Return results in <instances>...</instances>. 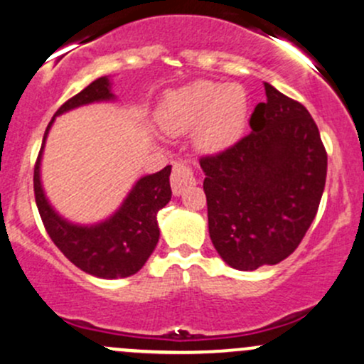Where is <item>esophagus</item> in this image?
<instances>
[{
    "label": "esophagus",
    "instance_id": "esophagus-1",
    "mask_svg": "<svg viewBox=\"0 0 364 364\" xmlns=\"http://www.w3.org/2000/svg\"><path fill=\"white\" fill-rule=\"evenodd\" d=\"M195 183H197V179H195L193 171L186 164H174L171 174V186L176 197H179L190 186H195Z\"/></svg>",
    "mask_w": 364,
    "mask_h": 364
}]
</instances>
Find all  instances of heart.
I'll return each mask as SVG.
<instances>
[{"mask_svg": "<svg viewBox=\"0 0 364 364\" xmlns=\"http://www.w3.org/2000/svg\"><path fill=\"white\" fill-rule=\"evenodd\" d=\"M246 120V90L233 83H192L169 92L156 109L164 131L174 136L195 131V148L205 155L232 148L242 136Z\"/></svg>", "mask_w": 364, "mask_h": 364, "instance_id": "obj_1", "label": "heart"}]
</instances>
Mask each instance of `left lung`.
<instances>
[{
    "label": "left lung",
    "mask_w": 364,
    "mask_h": 364,
    "mask_svg": "<svg viewBox=\"0 0 364 364\" xmlns=\"http://www.w3.org/2000/svg\"><path fill=\"white\" fill-rule=\"evenodd\" d=\"M263 85L267 101L251 114V134L200 159L209 235L223 262L246 272L296 250L326 183V150L311 113Z\"/></svg>",
    "instance_id": "obj_1"
}]
</instances>
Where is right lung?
Listing matches in <instances>:
<instances>
[{
  "instance_id": "right-lung-1",
  "label": "right lung",
  "mask_w": 364,
  "mask_h": 364,
  "mask_svg": "<svg viewBox=\"0 0 364 364\" xmlns=\"http://www.w3.org/2000/svg\"><path fill=\"white\" fill-rule=\"evenodd\" d=\"M117 101L112 92V78L101 76L80 94L64 102L45 131L36 167H34V197L41 221L48 235L63 255L83 272L101 279H122L143 269L160 237L156 214L171 200V166L155 174L137 179L120 204L106 220L92 225L73 223L60 216L45 195L41 183V156L55 117L94 102Z\"/></svg>"
}]
</instances>
